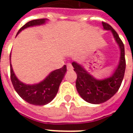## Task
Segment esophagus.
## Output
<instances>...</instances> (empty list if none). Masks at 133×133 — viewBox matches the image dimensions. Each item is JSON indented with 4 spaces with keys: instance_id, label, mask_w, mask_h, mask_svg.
<instances>
[{
    "instance_id": "esophagus-1",
    "label": "esophagus",
    "mask_w": 133,
    "mask_h": 133,
    "mask_svg": "<svg viewBox=\"0 0 133 133\" xmlns=\"http://www.w3.org/2000/svg\"><path fill=\"white\" fill-rule=\"evenodd\" d=\"M66 68L68 70H72L73 69V66H72V65L71 64H67L66 65Z\"/></svg>"
}]
</instances>
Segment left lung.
<instances>
[{"mask_svg": "<svg viewBox=\"0 0 133 133\" xmlns=\"http://www.w3.org/2000/svg\"><path fill=\"white\" fill-rule=\"evenodd\" d=\"M104 30H110L119 45L120 58L119 64L111 77L102 80L95 79L77 62H72L74 70L77 74L76 87L77 92L85 101L91 104H101L110 99L115 95L122 84L125 75L126 62L125 58V47L119 36L112 27L105 22H102Z\"/></svg>", "mask_w": 133, "mask_h": 133, "instance_id": "1", "label": "left lung"}]
</instances>
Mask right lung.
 Here are the masks:
<instances>
[{
    "label": "right lung",
    "instance_id": "1",
    "mask_svg": "<svg viewBox=\"0 0 133 133\" xmlns=\"http://www.w3.org/2000/svg\"><path fill=\"white\" fill-rule=\"evenodd\" d=\"M46 20V18H41V19H36L29 21L20 29L19 31L17 33V35L22 30L28 27L44 24ZM10 59H11V55H10ZM10 68H11V82L18 95L25 101L29 102V104L39 105V106L45 105L53 100V99L55 97V96L58 92L59 85L66 71V65H64L61 69L51 71L47 76L46 78L40 83L30 85V84H26L23 83L18 79V78L13 71L11 63H10Z\"/></svg>",
    "mask_w": 133,
    "mask_h": 133
}]
</instances>
